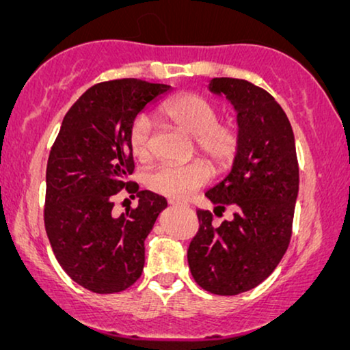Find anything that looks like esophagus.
Returning a JSON list of instances; mask_svg holds the SVG:
<instances>
[{
  "label": "esophagus",
  "mask_w": 350,
  "mask_h": 350,
  "mask_svg": "<svg viewBox=\"0 0 350 350\" xmlns=\"http://www.w3.org/2000/svg\"><path fill=\"white\" fill-rule=\"evenodd\" d=\"M169 204L174 205V207H185V205H186V204H183V202H180V200H174V199H170Z\"/></svg>",
  "instance_id": "esophagus-1"
}]
</instances>
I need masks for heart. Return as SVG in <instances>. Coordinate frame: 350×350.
<instances>
[{
    "instance_id": "b5f03b06",
    "label": "heart",
    "mask_w": 350,
    "mask_h": 350,
    "mask_svg": "<svg viewBox=\"0 0 350 350\" xmlns=\"http://www.w3.org/2000/svg\"><path fill=\"white\" fill-rule=\"evenodd\" d=\"M162 113L181 131L193 135L194 146L218 170L236 159L241 148V132L232 122L219 121V111L199 94H180L170 98ZM129 146L138 161L152 156V124L146 114H138L129 129ZM212 172L205 161L194 159L183 165L162 164L148 175V188L172 199H188L208 183Z\"/></svg>"
}]
</instances>
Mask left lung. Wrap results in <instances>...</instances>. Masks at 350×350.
<instances>
[{
  "label": "left lung",
  "instance_id": "8db88e82",
  "mask_svg": "<svg viewBox=\"0 0 350 350\" xmlns=\"http://www.w3.org/2000/svg\"><path fill=\"white\" fill-rule=\"evenodd\" d=\"M208 89L224 94L237 111L241 148L232 170L205 196L221 210L236 208L232 221L212 224L198 210L199 231L188 248L196 284L213 295L255 288L272 274L291 239L299 167L286 114L265 89L236 78H213Z\"/></svg>",
  "mask_w": 350,
  "mask_h": 350
}]
</instances>
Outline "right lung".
I'll return each instance as SVG.
<instances>
[{
    "instance_id": "add662e5",
    "label": "right lung",
    "mask_w": 350,
    "mask_h": 350,
    "mask_svg": "<svg viewBox=\"0 0 350 350\" xmlns=\"http://www.w3.org/2000/svg\"><path fill=\"white\" fill-rule=\"evenodd\" d=\"M170 85L114 79L76 100L51 148L46 170L44 226L64 271L94 293H118L135 284L145 266V239L167 200L127 181L135 164L129 129L146 105ZM137 193L139 205L119 217L112 199Z\"/></svg>"
}]
</instances>
